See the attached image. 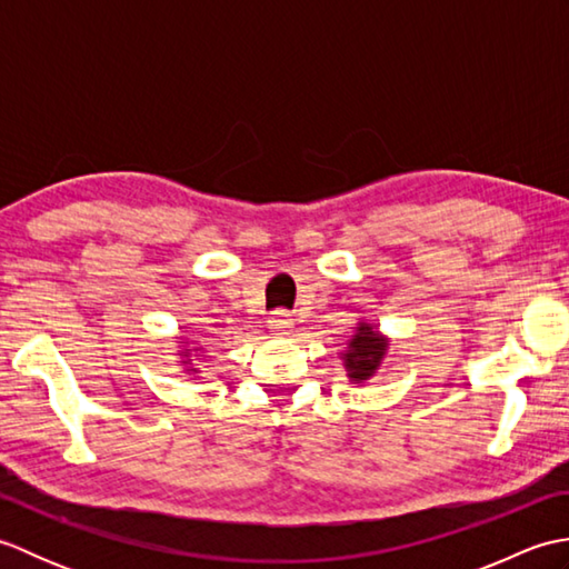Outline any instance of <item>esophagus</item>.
Returning a JSON list of instances; mask_svg holds the SVG:
<instances>
[{"label":"esophagus","mask_w":569,"mask_h":569,"mask_svg":"<svg viewBox=\"0 0 569 569\" xmlns=\"http://www.w3.org/2000/svg\"><path fill=\"white\" fill-rule=\"evenodd\" d=\"M269 325H271V332L273 335H291L296 320L288 316V312L281 310V312H276V316L269 320Z\"/></svg>","instance_id":"34e87169"}]
</instances>
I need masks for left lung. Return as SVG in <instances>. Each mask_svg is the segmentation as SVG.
Listing matches in <instances>:
<instances>
[{"mask_svg": "<svg viewBox=\"0 0 569 569\" xmlns=\"http://www.w3.org/2000/svg\"><path fill=\"white\" fill-rule=\"evenodd\" d=\"M389 349V337L381 335L373 322H357L355 335L347 340V349L342 352L345 371L352 383H365L371 379Z\"/></svg>", "mask_w": 569, "mask_h": 569, "instance_id": "8db88e82", "label": "left lung"}]
</instances>
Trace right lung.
Segmentation results:
<instances>
[{
    "mask_svg": "<svg viewBox=\"0 0 569 569\" xmlns=\"http://www.w3.org/2000/svg\"><path fill=\"white\" fill-rule=\"evenodd\" d=\"M180 347H186V345L180 342ZM190 352H192V349H183V352H180V365L186 367V371H188V373H198L196 365H192V359H190ZM196 352H198V349H196Z\"/></svg>",
    "mask_w": 569,
    "mask_h": 569,
    "instance_id": "add662e5",
    "label": "right lung"
}]
</instances>
